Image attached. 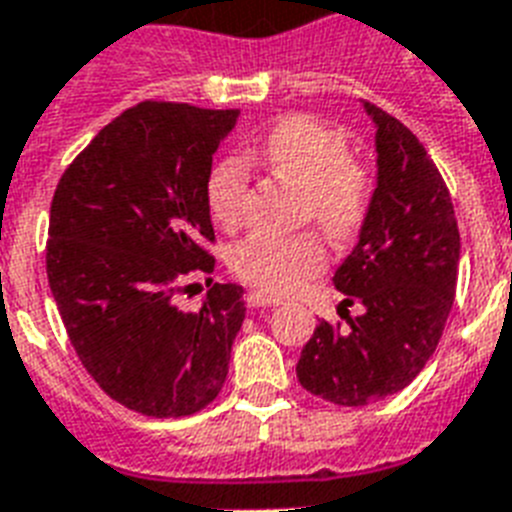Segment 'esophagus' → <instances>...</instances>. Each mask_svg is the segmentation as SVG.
I'll list each match as a JSON object with an SVG mask.
<instances>
[{
    "instance_id": "esophagus-1",
    "label": "esophagus",
    "mask_w": 512,
    "mask_h": 512,
    "mask_svg": "<svg viewBox=\"0 0 512 512\" xmlns=\"http://www.w3.org/2000/svg\"><path fill=\"white\" fill-rule=\"evenodd\" d=\"M281 299L273 297V294H265V292H249L247 294V305L249 307H273L278 305Z\"/></svg>"
}]
</instances>
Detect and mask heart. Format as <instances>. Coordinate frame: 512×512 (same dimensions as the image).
<instances>
[{
    "instance_id": "b5f03b06",
    "label": "heart",
    "mask_w": 512,
    "mask_h": 512,
    "mask_svg": "<svg viewBox=\"0 0 512 512\" xmlns=\"http://www.w3.org/2000/svg\"><path fill=\"white\" fill-rule=\"evenodd\" d=\"M260 157L276 176L305 189V220H313L331 242H352L371 215L376 173L363 157L350 155L344 128L313 115H289L265 136ZM249 170L228 157L207 178L205 197L220 226L234 228L244 213ZM231 268L242 281L265 294H292L326 268L321 239L307 231L297 236L249 234L231 249Z\"/></svg>"
}]
</instances>
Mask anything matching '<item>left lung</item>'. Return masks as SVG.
Here are the masks:
<instances>
[{
  "label": "left lung",
  "mask_w": 512,
  "mask_h": 512,
  "mask_svg": "<svg viewBox=\"0 0 512 512\" xmlns=\"http://www.w3.org/2000/svg\"><path fill=\"white\" fill-rule=\"evenodd\" d=\"M376 123L378 186L368 223L334 284L365 307L350 328L321 321L299 355L307 392L363 407L405 389L434 355L458 286L460 231L450 189L418 136L365 102Z\"/></svg>",
  "instance_id": "left-lung-1"
}]
</instances>
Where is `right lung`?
<instances>
[{"label": "right lung", "instance_id": "1", "mask_svg": "<svg viewBox=\"0 0 512 512\" xmlns=\"http://www.w3.org/2000/svg\"><path fill=\"white\" fill-rule=\"evenodd\" d=\"M236 110L147 99L110 120L54 189L47 276L78 360L112 400L184 418L218 397L244 289L213 284L199 313L176 299L213 273L205 186Z\"/></svg>", "mask_w": 512, "mask_h": 512}]
</instances>
